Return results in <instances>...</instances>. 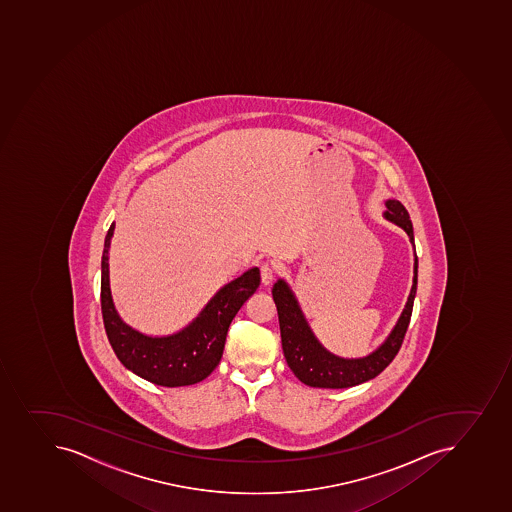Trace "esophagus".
<instances>
[{"instance_id":"esophagus-1","label":"esophagus","mask_w":512,"mask_h":512,"mask_svg":"<svg viewBox=\"0 0 512 512\" xmlns=\"http://www.w3.org/2000/svg\"><path fill=\"white\" fill-rule=\"evenodd\" d=\"M273 277H275V272H273L272 265H270V263H262V267H260V278H262L263 285H270Z\"/></svg>"}]
</instances>
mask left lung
<instances>
[{
    "mask_svg": "<svg viewBox=\"0 0 512 512\" xmlns=\"http://www.w3.org/2000/svg\"><path fill=\"white\" fill-rule=\"evenodd\" d=\"M386 210L383 212L388 222L398 225L408 234L413 245V285L409 290L408 300L404 305L395 327L391 328L381 345L365 356L345 358L331 353L320 343L307 317L298 303L295 292L285 278H278L272 288L273 302L277 305L282 348L293 375L312 388H350L365 381L373 380L390 365L403 343L404 333L408 330L409 318L413 312L416 287H418V257L414 247L413 224L409 219L408 210L400 200H385Z\"/></svg>",
    "mask_w": 512,
    "mask_h": 512,
    "instance_id": "8db88e82",
    "label": "left lung"
}]
</instances>
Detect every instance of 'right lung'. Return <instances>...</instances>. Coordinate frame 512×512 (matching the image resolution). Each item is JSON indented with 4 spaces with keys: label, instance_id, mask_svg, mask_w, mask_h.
I'll list each match as a JSON object with an SVG mask.
<instances>
[{
    "label": "right lung",
    "instance_id": "obj_1",
    "mask_svg": "<svg viewBox=\"0 0 512 512\" xmlns=\"http://www.w3.org/2000/svg\"><path fill=\"white\" fill-rule=\"evenodd\" d=\"M114 229L116 224L112 222L101 260V310L112 350L127 370L154 385L177 388L205 380L219 365L230 323L260 285V270L249 268L222 285L181 330L147 335L124 322L112 300L109 249Z\"/></svg>",
    "mask_w": 512,
    "mask_h": 512
}]
</instances>
